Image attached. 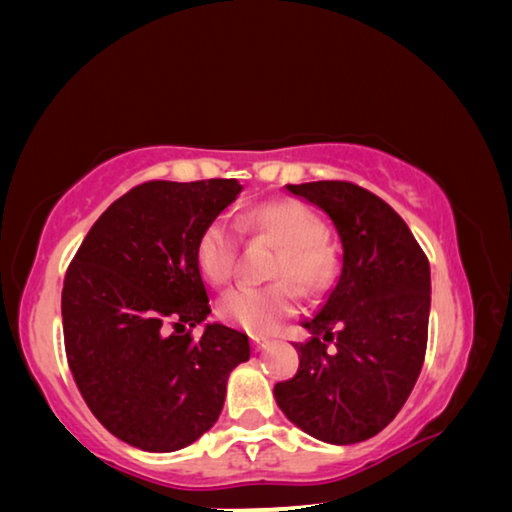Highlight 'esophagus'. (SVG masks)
<instances>
[{
  "instance_id": "esophagus-1",
  "label": "esophagus",
  "mask_w": 512,
  "mask_h": 512,
  "mask_svg": "<svg viewBox=\"0 0 512 512\" xmlns=\"http://www.w3.org/2000/svg\"><path fill=\"white\" fill-rule=\"evenodd\" d=\"M250 345H253V352H264L268 348V341L257 339V336H253V339H250Z\"/></svg>"
}]
</instances>
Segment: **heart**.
Segmentation results:
<instances>
[{
  "label": "heart",
  "instance_id": "heart-1",
  "mask_svg": "<svg viewBox=\"0 0 512 512\" xmlns=\"http://www.w3.org/2000/svg\"><path fill=\"white\" fill-rule=\"evenodd\" d=\"M246 235L268 237L280 250L273 259L271 277L277 282L264 287H239L225 293L216 305V316L225 325L253 336H266L282 320L298 314L302 291L320 293L336 273V262L325 244V225L309 205L300 201L259 203L239 216ZM241 248V232L228 216H214L198 232L194 262L203 280L221 287L235 273Z\"/></svg>",
  "mask_w": 512,
  "mask_h": 512
}]
</instances>
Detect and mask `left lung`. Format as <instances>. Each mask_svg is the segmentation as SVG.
<instances>
[{"mask_svg": "<svg viewBox=\"0 0 512 512\" xmlns=\"http://www.w3.org/2000/svg\"><path fill=\"white\" fill-rule=\"evenodd\" d=\"M323 210L343 244V268L296 343L300 366L273 395L309 436L332 445L368 440L411 395L427 352L429 259L391 205L348 180L287 185ZM327 342L335 348L328 350Z\"/></svg>", "mask_w": 512, "mask_h": 512, "instance_id": "obj_1", "label": "left lung"}]
</instances>
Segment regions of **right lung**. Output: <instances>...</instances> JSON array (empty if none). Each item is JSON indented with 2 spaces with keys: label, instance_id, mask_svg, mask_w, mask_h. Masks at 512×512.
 <instances>
[{
  "label": "right lung",
  "instance_id": "right-lung-1",
  "mask_svg": "<svg viewBox=\"0 0 512 512\" xmlns=\"http://www.w3.org/2000/svg\"><path fill=\"white\" fill-rule=\"evenodd\" d=\"M235 178L149 180L117 198L85 235L63 284V336L76 386L112 436L176 452L219 420L248 336L210 314L194 262L203 225L235 201Z\"/></svg>",
  "mask_w": 512,
  "mask_h": 512
}]
</instances>
